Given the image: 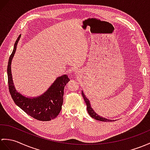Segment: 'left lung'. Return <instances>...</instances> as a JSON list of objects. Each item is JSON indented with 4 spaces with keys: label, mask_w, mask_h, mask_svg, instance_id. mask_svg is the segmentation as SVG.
Instances as JSON below:
<instances>
[{
    "label": "left lung",
    "mask_w": 150,
    "mask_h": 150,
    "mask_svg": "<svg viewBox=\"0 0 150 150\" xmlns=\"http://www.w3.org/2000/svg\"><path fill=\"white\" fill-rule=\"evenodd\" d=\"M82 95L83 96V98L84 99V101H85V102L86 103L87 110H88V112L89 114V116H91V117L94 118V119H95L96 120L101 121H114V120H112L107 119V118L100 116H99L98 114H96L95 111L94 110L93 108L91 107V103H90L89 100H88V98H87V97L85 96L84 94H83V91H82Z\"/></svg>",
    "instance_id": "left-lung-1"
}]
</instances>
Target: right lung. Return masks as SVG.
Masks as SVG:
<instances>
[{"label":"right lung","instance_id":"add662e5","mask_svg":"<svg viewBox=\"0 0 150 150\" xmlns=\"http://www.w3.org/2000/svg\"><path fill=\"white\" fill-rule=\"evenodd\" d=\"M20 37L21 35L16 41L8 61L7 73L9 93L16 105L34 119L40 121L53 120L58 116L61 110L64 89L69 79L67 75L59 76L46 91L36 97H27L17 91L13 81L11 65Z\"/></svg>","mask_w":150,"mask_h":150}]
</instances>
